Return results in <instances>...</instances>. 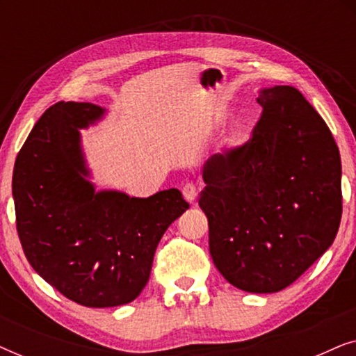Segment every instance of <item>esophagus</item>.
Masks as SVG:
<instances>
[{"instance_id": "1", "label": "esophagus", "mask_w": 356, "mask_h": 356, "mask_svg": "<svg viewBox=\"0 0 356 356\" xmlns=\"http://www.w3.org/2000/svg\"><path fill=\"white\" fill-rule=\"evenodd\" d=\"M183 196L186 199L188 202L194 204L196 202V197H197V184L193 183V181H186L183 184Z\"/></svg>"}]
</instances>
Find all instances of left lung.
I'll return each mask as SVG.
<instances>
[{
	"label": "left lung",
	"instance_id": "obj_1",
	"mask_svg": "<svg viewBox=\"0 0 356 356\" xmlns=\"http://www.w3.org/2000/svg\"><path fill=\"white\" fill-rule=\"evenodd\" d=\"M257 104L251 139L204 163L199 207L218 272L240 290L275 293L334 243L342 165L332 133L298 89H262Z\"/></svg>",
	"mask_w": 356,
	"mask_h": 356
}]
</instances>
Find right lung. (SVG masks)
Listing matches in <instances>:
<instances>
[{
    "label": "right lung",
    "instance_id": "add662e5",
    "mask_svg": "<svg viewBox=\"0 0 356 356\" xmlns=\"http://www.w3.org/2000/svg\"><path fill=\"white\" fill-rule=\"evenodd\" d=\"M104 113L87 102L50 106L13 172L16 227L27 261L61 295L89 308L138 298L160 238L189 207L175 188L150 197L95 193L86 179L79 129Z\"/></svg>",
    "mask_w": 356,
    "mask_h": 356
}]
</instances>
